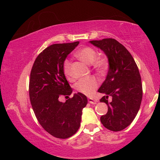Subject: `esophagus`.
<instances>
[{
	"label": "esophagus",
	"instance_id": "1",
	"mask_svg": "<svg viewBox=\"0 0 160 160\" xmlns=\"http://www.w3.org/2000/svg\"><path fill=\"white\" fill-rule=\"evenodd\" d=\"M88 102H90V104H95L96 103H97L96 100H94V99H92V98H89V99H88Z\"/></svg>",
	"mask_w": 160,
	"mask_h": 160
}]
</instances>
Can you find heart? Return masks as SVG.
<instances>
[{"instance_id":"1","label":"heart","mask_w":160,"mask_h":160,"mask_svg":"<svg viewBox=\"0 0 160 160\" xmlns=\"http://www.w3.org/2000/svg\"><path fill=\"white\" fill-rule=\"evenodd\" d=\"M75 55L78 58L87 64L92 63L94 68L98 71H103L107 67V59L104 56L96 57V51L90 47L80 48ZM63 71L65 75L69 76L70 74V62L68 59H66L63 62ZM98 85L99 82L96 78L90 77L80 80L75 85V88L82 94L90 96L96 90Z\"/></svg>"}]
</instances>
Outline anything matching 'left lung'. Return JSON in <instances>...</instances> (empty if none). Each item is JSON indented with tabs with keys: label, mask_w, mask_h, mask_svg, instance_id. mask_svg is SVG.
I'll return each mask as SVG.
<instances>
[{
	"label": "left lung",
	"mask_w": 160,
	"mask_h": 160,
	"mask_svg": "<svg viewBox=\"0 0 160 160\" xmlns=\"http://www.w3.org/2000/svg\"><path fill=\"white\" fill-rule=\"evenodd\" d=\"M90 43L104 51L109 61L107 78L98 90L105 94L100 102L107 104L108 112L100 121L110 131H122L133 121L141 104L142 88L138 68L129 51L116 39ZM109 96L112 99L108 102Z\"/></svg>",
	"instance_id": "obj_1"
}]
</instances>
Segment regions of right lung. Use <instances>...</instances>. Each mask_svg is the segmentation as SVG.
<instances>
[{
	"instance_id": "add662e5",
	"label": "right lung",
	"mask_w": 160,
	"mask_h": 160,
	"mask_svg": "<svg viewBox=\"0 0 160 160\" xmlns=\"http://www.w3.org/2000/svg\"><path fill=\"white\" fill-rule=\"evenodd\" d=\"M79 42L55 44L39 54L32 66L29 80V99L35 116L43 128L57 138L71 137L79 129L82 111L88 104L87 97L74 94L66 102L72 90L63 71V62Z\"/></svg>"
}]
</instances>
